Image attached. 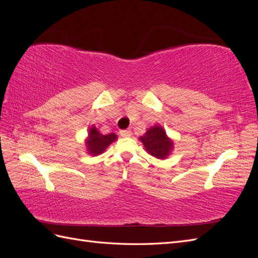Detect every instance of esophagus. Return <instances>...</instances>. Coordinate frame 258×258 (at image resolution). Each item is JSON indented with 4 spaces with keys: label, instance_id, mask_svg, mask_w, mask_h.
I'll return each mask as SVG.
<instances>
[{
    "label": "esophagus",
    "instance_id": "obj_1",
    "mask_svg": "<svg viewBox=\"0 0 258 258\" xmlns=\"http://www.w3.org/2000/svg\"><path fill=\"white\" fill-rule=\"evenodd\" d=\"M119 134H120L121 137L126 138V137H130L131 136V131L130 130H120Z\"/></svg>",
    "mask_w": 258,
    "mask_h": 258
}]
</instances>
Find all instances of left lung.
Wrapping results in <instances>:
<instances>
[{
    "mask_svg": "<svg viewBox=\"0 0 258 258\" xmlns=\"http://www.w3.org/2000/svg\"><path fill=\"white\" fill-rule=\"evenodd\" d=\"M146 152L157 159H166L172 153L174 143L160 124L148 128L143 136L139 138Z\"/></svg>",
    "mask_w": 258,
    "mask_h": 258,
    "instance_id": "obj_1",
    "label": "left lung"
}]
</instances>
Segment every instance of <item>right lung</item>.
Segmentation results:
<instances>
[{
	"mask_svg": "<svg viewBox=\"0 0 258 258\" xmlns=\"http://www.w3.org/2000/svg\"><path fill=\"white\" fill-rule=\"evenodd\" d=\"M116 140L117 136L113 134V132L108 135H102L100 134V131L96 128V126L92 124L88 130V137L85 140V146L86 150H87V154L91 156L101 155Z\"/></svg>",
	"mask_w": 258,
	"mask_h": 258,
	"instance_id": "add662e5",
	"label": "right lung"
}]
</instances>
